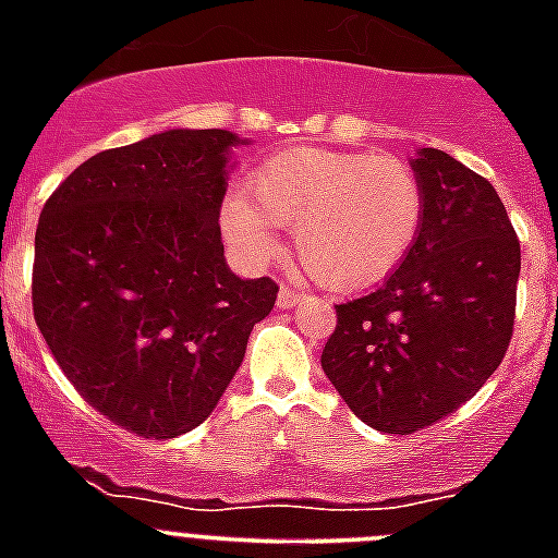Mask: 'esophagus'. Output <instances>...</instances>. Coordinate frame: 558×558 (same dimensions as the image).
<instances>
[{"mask_svg": "<svg viewBox=\"0 0 558 558\" xmlns=\"http://www.w3.org/2000/svg\"><path fill=\"white\" fill-rule=\"evenodd\" d=\"M304 299H307V293H295V290L282 288L279 295H276V304H279V307H295V304H302Z\"/></svg>", "mask_w": 558, "mask_h": 558, "instance_id": "esophagus-1", "label": "esophagus"}]
</instances>
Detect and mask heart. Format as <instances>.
Wrapping results in <instances>:
<instances>
[{"mask_svg": "<svg viewBox=\"0 0 558 558\" xmlns=\"http://www.w3.org/2000/svg\"><path fill=\"white\" fill-rule=\"evenodd\" d=\"M248 192L220 211L223 234L251 265L282 254L284 226H295L304 268L332 290L386 279L422 229L425 198L416 172L391 153L363 156L293 147L256 167Z\"/></svg>", "mask_w": 558, "mask_h": 558, "instance_id": "obj_1", "label": "heart"}]
</instances>
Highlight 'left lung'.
I'll use <instances>...</instances> for the list:
<instances>
[{
  "instance_id": "1",
  "label": "left lung",
  "mask_w": 558,
  "mask_h": 558,
  "mask_svg": "<svg viewBox=\"0 0 558 558\" xmlns=\"http://www.w3.org/2000/svg\"><path fill=\"white\" fill-rule=\"evenodd\" d=\"M425 215L416 243L374 293L335 304L324 374L354 416L416 433L475 397L514 332L520 240L489 181L450 153L411 161Z\"/></svg>"
}]
</instances>
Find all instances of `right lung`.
Masks as SVG:
<instances>
[{
    "label": "right lung",
    "mask_w": 558,
    "mask_h": 558,
    "mask_svg": "<svg viewBox=\"0 0 558 558\" xmlns=\"http://www.w3.org/2000/svg\"><path fill=\"white\" fill-rule=\"evenodd\" d=\"M231 131L153 133L83 161L44 204L33 315L88 405L142 438L215 411L274 310V279H240L220 243Z\"/></svg>",
    "instance_id": "add662e5"
}]
</instances>
